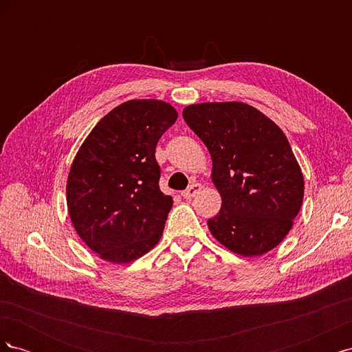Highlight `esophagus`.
Instances as JSON below:
<instances>
[{"instance_id":"obj_1","label":"esophagus","mask_w":352,"mask_h":352,"mask_svg":"<svg viewBox=\"0 0 352 352\" xmlns=\"http://www.w3.org/2000/svg\"><path fill=\"white\" fill-rule=\"evenodd\" d=\"M202 189V186L199 185V184H192V185H190L186 190H184V192H182V197L185 198V199H190V198H194L198 192H199V190Z\"/></svg>"}]
</instances>
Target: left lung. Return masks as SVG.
Returning a JSON list of instances; mask_svg holds the SVG:
<instances>
[{"mask_svg": "<svg viewBox=\"0 0 352 352\" xmlns=\"http://www.w3.org/2000/svg\"><path fill=\"white\" fill-rule=\"evenodd\" d=\"M184 119L210 151L221 208L211 235L242 257H257L285 239L304 199L301 167L280 127L252 105L201 102Z\"/></svg>", "mask_w": 352, "mask_h": 352, "instance_id": "1", "label": "left lung"}]
</instances>
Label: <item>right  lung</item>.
<instances>
[{
    "instance_id": "obj_1",
    "label": "right lung",
    "mask_w": 352,
    "mask_h": 352,
    "mask_svg": "<svg viewBox=\"0 0 352 352\" xmlns=\"http://www.w3.org/2000/svg\"><path fill=\"white\" fill-rule=\"evenodd\" d=\"M177 119L162 100H131L95 124L66 185L72 225L101 260L127 264L162 239L170 195L158 188L155 145Z\"/></svg>"
}]
</instances>
